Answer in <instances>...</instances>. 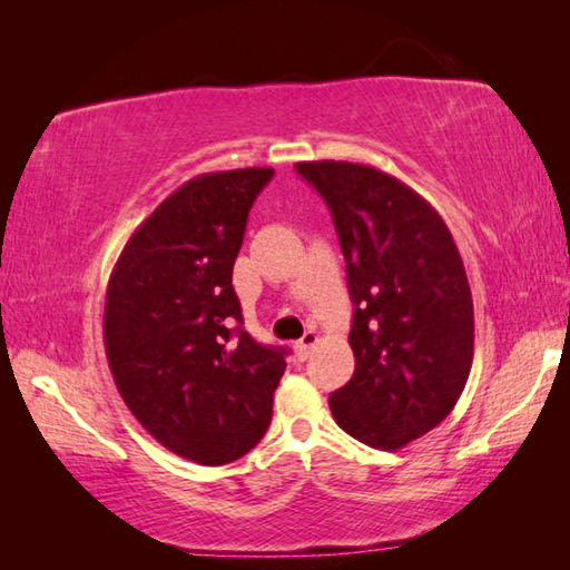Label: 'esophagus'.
<instances>
[{
	"mask_svg": "<svg viewBox=\"0 0 570 570\" xmlns=\"http://www.w3.org/2000/svg\"><path fill=\"white\" fill-rule=\"evenodd\" d=\"M316 343H318V335L313 333V331H306L304 337H301V341L294 345L296 357L298 360H308V355L313 353V347H316Z\"/></svg>",
	"mask_w": 570,
	"mask_h": 570,
	"instance_id": "1",
	"label": "esophagus"
}]
</instances>
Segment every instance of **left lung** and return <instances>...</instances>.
<instances>
[{
    "label": "left lung",
    "mask_w": 570,
    "mask_h": 570,
    "mask_svg": "<svg viewBox=\"0 0 570 570\" xmlns=\"http://www.w3.org/2000/svg\"><path fill=\"white\" fill-rule=\"evenodd\" d=\"M328 203L355 304V374L331 394L345 433L396 451L451 414L465 390L475 318L463 259L429 200L374 166L298 161Z\"/></svg>",
    "instance_id": "1"
}]
</instances>
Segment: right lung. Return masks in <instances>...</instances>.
<instances>
[{
	"instance_id": "obj_1",
	"label": "right lung",
	"mask_w": 570,
	"mask_h": 570,
	"mask_svg": "<svg viewBox=\"0 0 570 570\" xmlns=\"http://www.w3.org/2000/svg\"><path fill=\"white\" fill-rule=\"evenodd\" d=\"M274 168L200 174L176 188L119 254L105 298V353L131 414L198 465L249 453L269 429L284 347L242 331L233 266Z\"/></svg>"
}]
</instances>
